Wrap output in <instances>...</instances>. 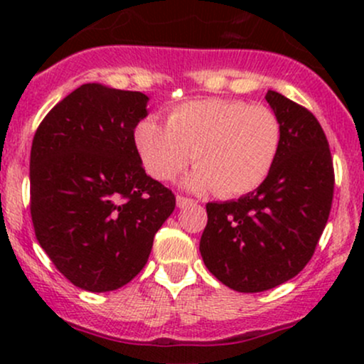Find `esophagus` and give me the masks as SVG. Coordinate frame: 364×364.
<instances>
[{"label":"esophagus","mask_w":364,"mask_h":364,"mask_svg":"<svg viewBox=\"0 0 364 364\" xmlns=\"http://www.w3.org/2000/svg\"><path fill=\"white\" fill-rule=\"evenodd\" d=\"M193 200L191 198H186V196H181V195H178L176 196V205L179 207V208H185V207H188V205H193Z\"/></svg>","instance_id":"esophagus-1"}]
</instances>
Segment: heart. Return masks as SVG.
I'll return each instance as SVG.
<instances>
[{
  "label": "heart",
  "mask_w": 364,
  "mask_h": 364,
  "mask_svg": "<svg viewBox=\"0 0 364 364\" xmlns=\"http://www.w3.org/2000/svg\"><path fill=\"white\" fill-rule=\"evenodd\" d=\"M281 121L272 109L240 99L208 97L179 104L166 127L156 118L135 128V147L147 173L157 181L178 178L191 156L190 190H214L237 196L265 181L281 147Z\"/></svg>",
  "instance_id": "1"
}]
</instances>
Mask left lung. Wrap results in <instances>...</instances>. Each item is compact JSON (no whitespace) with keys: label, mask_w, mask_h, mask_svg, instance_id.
Segmentation results:
<instances>
[{"label":"left lung","mask_w":364,"mask_h":364,"mask_svg":"<svg viewBox=\"0 0 364 364\" xmlns=\"http://www.w3.org/2000/svg\"><path fill=\"white\" fill-rule=\"evenodd\" d=\"M281 121V147L269 176L231 202L207 203L200 253L231 289L262 292L298 275L328 220L333 164L318 119L275 90L265 95Z\"/></svg>","instance_id":"1"}]
</instances>
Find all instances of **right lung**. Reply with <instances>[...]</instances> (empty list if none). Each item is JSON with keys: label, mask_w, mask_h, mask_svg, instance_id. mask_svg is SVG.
<instances>
[{"label": "right lung", "mask_w": 364, "mask_h": 364, "mask_svg": "<svg viewBox=\"0 0 364 364\" xmlns=\"http://www.w3.org/2000/svg\"><path fill=\"white\" fill-rule=\"evenodd\" d=\"M147 102L141 92L85 83L46 114L32 140L36 237L80 289L106 292L132 281L176 207L135 147Z\"/></svg>", "instance_id": "1"}]
</instances>
